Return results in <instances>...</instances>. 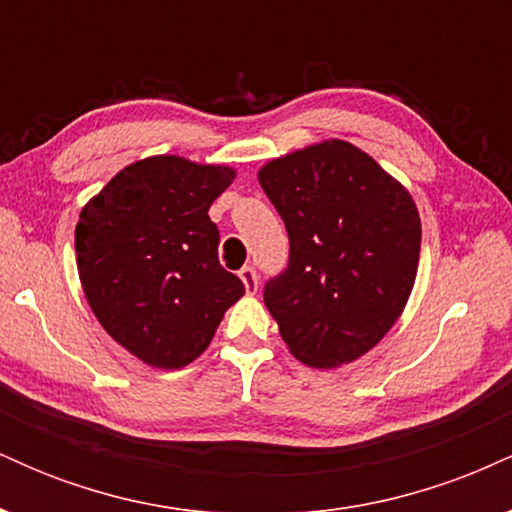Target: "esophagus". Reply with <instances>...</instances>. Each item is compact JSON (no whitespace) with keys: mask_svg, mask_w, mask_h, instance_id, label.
<instances>
[{"mask_svg":"<svg viewBox=\"0 0 512 512\" xmlns=\"http://www.w3.org/2000/svg\"><path fill=\"white\" fill-rule=\"evenodd\" d=\"M238 276H240V281H243L245 291H248L250 296H255L257 286H260V281H257L255 267H243V269H240V272H238Z\"/></svg>","mask_w":512,"mask_h":512,"instance_id":"34e87169","label":"esophagus"}]
</instances>
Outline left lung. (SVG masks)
I'll return each instance as SVG.
<instances>
[{
    "instance_id": "left-lung-1",
    "label": "left lung",
    "mask_w": 512,
    "mask_h": 512,
    "mask_svg": "<svg viewBox=\"0 0 512 512\" xmlns=\"http://www.w3.org/2000/svg\"><path fill=\"white\" fill-rule=\"evenodd\" d=\"M257 180L291 243L289 267L264 286L281 339L310 368L356 361L390 332L414 289V199L342 139L274 158Z\"/></svg>"
}]
</instances>
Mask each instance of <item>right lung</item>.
Instances as JSON below:
<instances>
[{"mask_svg":"<svg viewBox=\"0 0 512 512\" xmlns=\"http://www.w3.org/2000/svg\"><path fill=\"white\" fill-rule=\"evenodd\" d=\"M236 170L180 156L122 168L76 223V267L103 330L146 366L178 370L207 349L245 286L219 264L214 199Z\"/></svg>","mask_w":512,"mask_h":512,"instance_id":"right-lung-1","label":"right lung"}]
</instances>
